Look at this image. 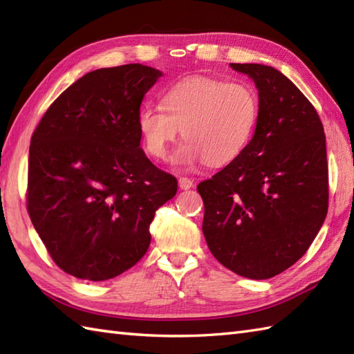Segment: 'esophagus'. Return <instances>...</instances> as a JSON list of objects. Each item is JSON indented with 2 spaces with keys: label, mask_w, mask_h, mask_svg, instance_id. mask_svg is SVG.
<instances>
[{
  "label": "esophagus",
  "mask_w": 354,
  "mask_h": 354,
  "mask_svg": "<svg viewBox=\"0 0 354 354\" xmlns=\"http://www.w3.org/2000/svg\"><path fill=\"white\" fill-rule=\"evenodd\" d=\"M178 183H179V189H181V190H189V189H192V187H193V179L187 178V176L179 178Z\"/></svg>",
  "instance_id": "1"
}]
</instances>
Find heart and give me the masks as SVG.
Returning a JSON list of instances; mask_svg holds the SVG:
<instances>
[{
    "label": "heart",
    "mask_w": 354,
    "mask_h": 354,
    "mask_svg": "<svg viewBox=\"0 0 354 354\" xmlns=\"http://www.w3.org/2000/svg\"><path fill=\"white\" fill-rule=\"evenodd\" d=\"M162 108L145 104L137 114V129L146 152L164 160L181 133L176 162L207 160L222 165L234 160L251 141L260 112L259 95L243 82L190 77L171 85Z\"/></svg>",
    "instance_id": "b5f03b06"
}]
</instances>
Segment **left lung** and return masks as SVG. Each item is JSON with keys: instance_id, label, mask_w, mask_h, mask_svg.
Returning a JSON list of instances; mask_svg holds the SVG:
<instances>
[{"instance_id": "obj_1", "label": "left lung", "mask_w": 354, "mask_h": 354, "mask_svg": "<svg viewBox=\"0 0 354 354\" xmlns=\"http://www.w3.org/2000/svg\"><path fill=\"white\" fill-rule=\"evenodd\" d=\"M259 89L255 132L243 152L199 183L202 231L225 268L252 280L303 257L328 209L326 133L317 109L278 70L231 64Z\"/></svg>"}]
</instances>
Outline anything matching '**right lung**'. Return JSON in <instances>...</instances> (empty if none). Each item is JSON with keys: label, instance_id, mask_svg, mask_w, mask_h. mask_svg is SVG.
<instances>
[{"label": "right lung", "instance_id": "add662e5", "mask_svg": "<svg viewBox=\"0 0 354 354\" xmlns=\"http://www.w3.org/2000/svg\"><path fill=\"white\" fill-rule=\"evenodd\" d=\"M161 73L127 64L86 73L45 111L32 135L27 212L53 261L89 281L132 268L176 178L140 147L137 114Z\"/></svg>", "mask_w": 354, "mask_h": 354}]
</instances>
